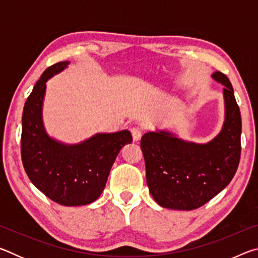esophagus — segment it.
<instances>
[{
	"label": "esophagus",
	"mask_w": 258,
	"mask_h": 258,
	"mask_svg": "<svg viewBox=\"0 0 258 258\" xmlns=\"http://www.w3.org/2000/svg\"><path fill=\"white\" fill-rule=\"evenodd\" d=\"M131 133H132V137H133V140L135 142L140 141V139H141V137H142L141 130H140L139 127H133V128H131Z\"/></svg>",
	"instance_id": "esophagus-1"
}]
</instances>
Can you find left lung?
<instances>
[{
  "instance_id": "8db88e82",
  "label": "left lung",
  "mask_w": 258,
  "mask_h": 258,
  "mask_svg": "<svg viewBox=\"0 0 258 258\" xmlns=\"http://www.w3.org/2000/svg\"><path fill=\"white\" fill-rule=\"evenodd\" d=\"M213 80L224 86V123L207 143L182 140L157 130L141 139L148 187L161 207L199 208L224 189L237 172L241 154V115L229 78L220 72Z\"/></svg>"
}]
</instances>
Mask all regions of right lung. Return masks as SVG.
<instances>
[{
	"instance_id": "right-lung-1",
	"label": "right lung",
	"mask_w": 258,
	"mask_h": 258,
	"mask_svg": "<svg viewBox=\"0 0 258 258\" xmlns=\"http://www.w3.org/2000/svg\"><path fill=\"white\" fill-rule=\"evenodd\" d=\"M71 63L46 69L25 103L21 159L33 184L47 198L63 206H83L97 200L106 186L111 166L125 145L132 142L127 130L97 133L75 145L51 138L43 123L46 82Z\"/></svg>"
}]
</instances>
